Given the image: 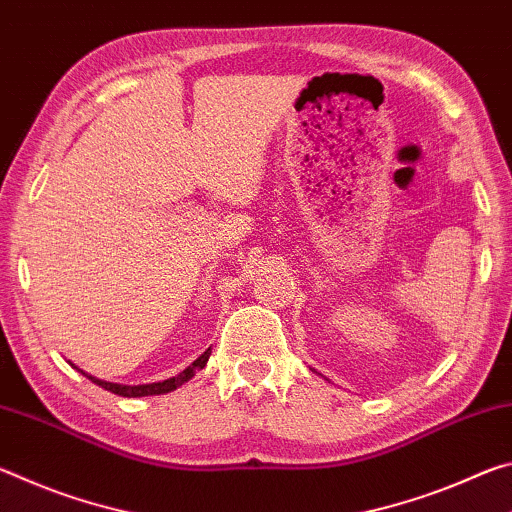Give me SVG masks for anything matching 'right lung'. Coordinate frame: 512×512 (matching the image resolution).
<instances>
[{
  "label": "right lung",
  "instance_id": "obj_1",
  "mask_svg": "<svg viewBox=\"0 0 512 512\" xmlns=\"http://www.w3.org/2000/svg\"><path fill=\"white\" fill-rule=\"evenodd\" d=\"M210 354H212V350L207 348L201 357H198L192 366H187L183 372H180V375H176V377H169V379H164V381H153V384H140V386H126V384H112V381H103V379H97V377H92V375H88V372H83L85 377H88L90 381H94V384L97 386H101V388H106V391H110V393H115V395H121V397H146V395H164V393H171V391H176L178 386H183L185 381H189L192 379L194 375H196V370H203L205 368V363H207V359H210ZM74 366V363H72ZM76 368V366H74ZM79 370V368H76Z\"/></svg>",
  "mask_w": 512,
  "mask_h": 512
}]
</instances>
